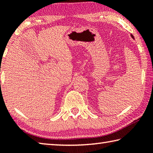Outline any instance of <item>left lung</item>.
Listing matches in <instances>:
<instances>
[{"label":"left lung","mask_w":153,"mask_h":153,"mask_svg":"<svg viewBox=\"0 0 153 153\" xmlns=\"http://www.w3.org/2000/svg\"><path fill=\"white\" fill-rule=\"evenodd\" d=\"M131 37H132V38H134V36L132 34H131Z\"/></svg>","instance_id":"obj_1"}]
</instances>
